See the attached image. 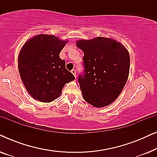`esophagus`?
<instances>
[{
  "instance_id": "esophagus-1",
  "label": "esophagus",
  "mask_w": 157,
  "mask_h": 157,
  "mask_svg": "<svg viewBox=\"0 0 157 157\" xmlns=\"http://www.w3.org/2000/svg\"><path fill=\"white\" fill-rule=\"evenodd\" d=\"M71 73L73 74H74V76L76 77V71H75L74 69H73V70H71Z\"/></svg>"
}]
</instances>
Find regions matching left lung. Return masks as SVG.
I'll use <instances>...</instances> for the list:
<instances>
[{"label": "left lung", "instance_id": "obj_1", "mask_svg": "<svg viewBox=\"0 0 157 157\" xmlns=\"http://www.w3.org/2000/svg\"><path fill=\"white\" fill-rule=\"evenodd\" d=\"M84 71L78 81L86 101L104 107L117 99L127 81L130 57L127 49L113 38L96 37L79 40Z\"/></svg>", "mask_w": 157, "mask_h": 157}]
</instances>
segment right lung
Here are the masks:
<instances>
[{
	"instance_id": "obj_1",
	"label": "right lung",
	"mask_w": 157,
	"mask_h": 157,
	"mask_svg": "<svg viewBox=\"0 0 157 157\" xmlns=\"http://www.w3.org/2000/svg\"><path fill=\"white\" fill-rule=\"evenodd\" d=\"M67 42L55 36L39 34L25 42L21 49L19 73L27 91L35 99L53 101L59 97L66 83L75 79L59 56Z\"/></svg>"
}]
</instances>
